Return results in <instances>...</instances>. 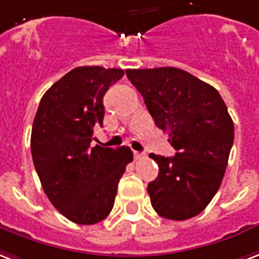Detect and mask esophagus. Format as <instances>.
Wrapping results in <instances>:
<instances>
[{
    "label": "esophagus",
    "mask_w": 259,
    "mask_h": 259,
    "mask_svg": "<svg viewBox=\"0 0 259 259\" xmlns=\"http://www.w3.org/2000/svg\"><path fill=\"white\" fill-rule=\"evenodd\" d=\"M133 156H135L136 160H140V159L144 158V154H141V152H137V151H135V152H133Z\"/></svg>",
    "instance_id": "obj_1"
}]
</instances>
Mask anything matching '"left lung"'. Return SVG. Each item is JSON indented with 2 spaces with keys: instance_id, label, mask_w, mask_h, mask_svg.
<instances>
[{
  "instance_id": "obj_1",
  "label": "left lung",
  "mask_w": 259,
  "mask_h": 259,
  "mask_svg": "<svg viewBox=\"0 0 259 259\" xmlns=\"http://www.w3.org/2000/svg\"><path fill=\"white\" fill-rule=\"evenodd\" d=\"M159 129L177 151L151 154L159 176L148 184L160 217L183 221L202 212L217 193L233 144V120L217 89L174 67L126 70Z\"/></svg>"
}]
</instances>
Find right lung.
Instances as JSON below:
<instances>
[{"mask_svg": "<svg viewBox=\"0 0 259 259\" xmlns=\"http://www.w3.org/2000/svg\"><path fill=\"white\" fill-rule=\"evenodd\" d=\"M124 71L76 67L42 96L31 130L32 162L51 203L70 221L93 225L114 207L118 183L133 160L129 147H92L103 126V97Z\"/></svg>", "mask_w": 259, "mask_h": 259, "instance_id": "obj_1", "label": "right lung"}]
</instances>
